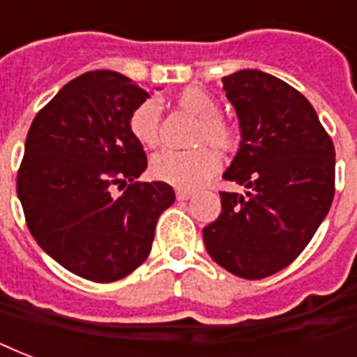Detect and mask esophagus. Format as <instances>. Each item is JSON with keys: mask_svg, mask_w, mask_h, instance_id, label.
Listing matches in <instances>:
<instances>
[{"mask_svg": "<svg viewBox=\"0 0 357 357\" xmlns=\"http://www.w3.org/2000/svg\"><path fill=\"white\" fill-rule=\"evenodd\" d=\"M194 197V192H188V190H176V199L178 201H188Z\"/></svg>", "mask_w": 357, "mask_h": 357, "instance_id": "esophagus-1", "label": "esophagus"}]
</instances>
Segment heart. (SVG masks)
Segmentation results:
<instances>
[{
    "label": "heart",
    "instance_id": "1",
    "mask_svg": "<svg viewBox=\"0 0 357 357\" xmlns=\"http://www.w3.org/2000/svg\"><path fill=\"white\" fill-rule=\"evenodd\" d=\"M178 109L199 118L197 143H211L220 150H233L239 144V135L231 122L220 116L218 101L197 86L184 88L176 93ZM130 131L135 141L154 149L160 143V107L154 101H143L130 116ZM222 160L213 146L181 152L163 150L152 158L150 175L156 181L181 190H195L218 173Z\"/></svg>",
    "mask_w": 357,
    "mask_h": 357
}]
</instances>
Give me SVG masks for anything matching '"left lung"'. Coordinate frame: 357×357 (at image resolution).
<instances>
[{
  "label": "left lung",
  "mask_w": 357,
  "mask_h": 357,
  "mask_svg": "<svg viewBox=\"0 0 357 357\" xmlns=\"http://www.w3.org/2000/svg\"><path fill=\"white\" fill-rule=\"evenodd\" d=\"M241 128L237 156L224 173L246 194L220 192L222 213L203 229L208 256L246 280L294 261L328 216L335 149L307 98L258 69L222 79Z\"/></svg>",
  "instance_id": "obj_1"
}]
</instances>
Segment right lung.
I'll return each mask as SVG.
<instances>
[{"instance_id": "right-lung-1", "label": "right lung", "mask_w": 357, "mask_h": 357, "mask_svg": "<svg viewBox=\"0 0 357 357\" xmlns=\"http://www.w3.org/2000/svg\"><path fill=\"white\" fill-rule=\"evenodd\" d=\"M149 93L116 71H88L37 112L26 137L16 194L37 245L61 267L114 282L149 258L160 214L175 201L146 169L130 116ZM126 190L120 196L112 188Z\"/></svg>"}]
</instances>
